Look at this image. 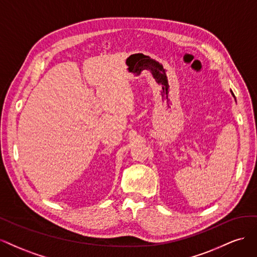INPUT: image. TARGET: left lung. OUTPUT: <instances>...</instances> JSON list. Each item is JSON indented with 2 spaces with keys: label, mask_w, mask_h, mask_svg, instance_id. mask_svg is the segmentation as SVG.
<instances>
[{
  "label": "left lung",
  "mask_w": 257,
  "mask_h": 257,
  "mask_svg": "<svg viewBox=\"0 0 257 257\" xmlns=\"http://www.w3.org/2000/svg\"><path fill=\"white\" fill-rule=\"evenodd\" d=\"M230 92H231V90H230ZM231 94H233V92H231ZM234 95V94H233Z\"/></svg>",
  "instance_id": "1"
}]
</instances>
